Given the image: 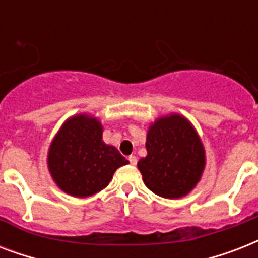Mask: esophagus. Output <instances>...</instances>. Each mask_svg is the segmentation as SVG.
I'll return each instance as SVG.
<instances>
[{
  "instance_id": "34e87169",
  "label": "esophagus",
  "mask_w": 258,
  "mask_h": 258,
  "mask_svg": "<svg viewBox=\"0 0 258 258\" xmlns=\"http://www.w3.org/2000/svg\"><path fill=\"white\" fill-rule=\"evenodd\" d=\"M128 161H130V163H131V165L135 166V165H137V162H138V158L135 157V155H130Z\"/></svg>"
}]
</instances>
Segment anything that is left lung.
I'll use <instances>...</instances> for the list:
<instances>
[{
    "mask_svg": "<svg viewBox=\"0 0 258 258\" xmlns=\"http://www.w3.org/2000/svg\"><path fill=\"white\" fill-rule=\"evenodd\" d=\"M147 155L138 169L147 187L159 197L178 200L196 187L206 166L200 135L187 117L176 112L158 117L149 125Z\"/></svg>",
    "mask_w": 258,
    "mask_h": 258,
    "instance_id": "8db88e82",
    "label": "left lung"
}]
</instances>
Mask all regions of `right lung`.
<instances>
[{"instance_id":"1","label":"right lung","mask_w":258,"mask_h":258,"mask_svg":"<svg viewBox=\"0 0 258 258\" xmlns=\"http://www.w3.org/2000/svg\"><path fill=\"white\" fill-rule=\"evenodd\" d=\"M46 165L60 190L87 198L108 186L119 167L128 165L115 146L103 142V124L89 113L68 117L50 142Z\"/></svg>"}]
</instances>
